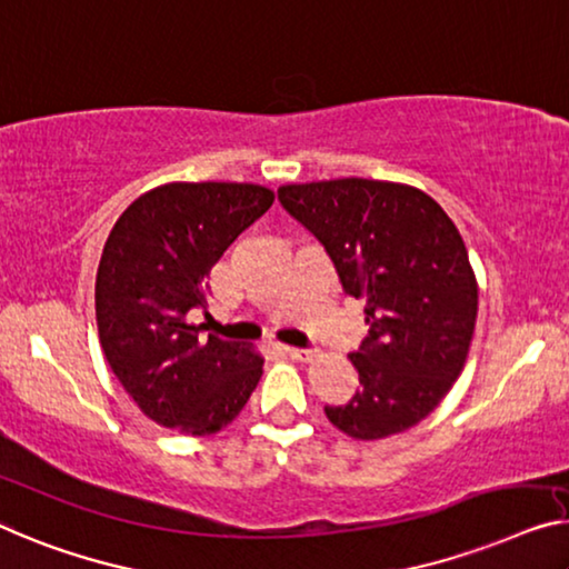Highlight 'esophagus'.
<instances>
[{
    "label": "esophagus",
    "mask_w": 569,
    "mask_h": 569,
    "mask_svg": "<svg viewBox=\"0 0 569 569\" xmlns=\"http://www.w3.org/2000/svg\"><path fill=\"white\" fill-rule=\"evenodd\" d=\"M283 350H286L288 355H291L293 360H303V362L311 360L313 355H317L313 350H303V347H283Z\"/></svg>",
    "instance_id": "esophagus-1"
}]
</instances>
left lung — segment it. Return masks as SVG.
<instances>
[{
	"label": "left lung",
	"mask_w": 569,
	"mask_h": 569,
	"mask_svg": "<svg viewBox=\"0 0 569 569\" xmlns=\"http://www.w3.org/2000/svg\"><path fill=\"white\" fill-rule=\"evenodd\" d=\"M278 199L325 244L345 293L366 299L370 332L350 355L362 388L327 419L358 442L417 427L460 378L478 317L455 222L421 189L372 178L288 183Z\"/></svg>",
	"instance_id": "1"
}]
</instances>
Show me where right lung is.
Instances as JSON below:
<instances>
[{
  "label": "right lung",
  "mask_w": 569,
  "mask_h": 569,
  "mask_svg": "<svg viewBox=\"0 0 569 569\" xmlns=\"http://www.w3.org/2000/svg\"><path fill=\"white\" fill-rule=\"evenodd\" d=\"M258 183H163L134 199L97 270V327L109 368L138 409L181 435H217L244 409L262 355L189 321L207 309L209 273L273 203Z\"/></svg>",
  "instance_id": "add662e5"
}]
</instances>
